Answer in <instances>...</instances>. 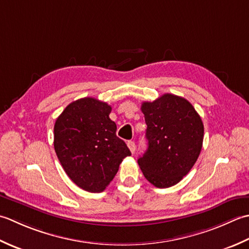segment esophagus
I'll use <instances>...</instances> for the list:
<instances>
[{
	"mask_svg": "<svg viewBox=\"0 0 249 249\" xmlns=\"http://www.w3.org/2000/svg\"><path fill=\"white\" fill-rule=\"evenodd\" d=\"M126 145H128L131 153L134 154V151H135V143H134V142L133 141H129L128 143H126Z\"/></svg>",
	"mask_w": 249,
	"mask_h": 249,
	"instance_id": "1",
	"label": "esophagus"
}]
</instances>
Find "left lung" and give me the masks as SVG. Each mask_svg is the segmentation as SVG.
<instances>
[{"label": "left lung", "mask_w": 249, "mask_h": 249, "mask_svg": "<svg viewBox=\"0 0 249 249\" xmlns=\"http://www.w3.org/2000/svg\"><path fill=\"white\" fill-rule=\"evenodd\" d=\"M148 148L138 163L157 188H169L189 173L202 149L204 126L189 101L165 93L142 103Z\"/></svg>", "instance_id": "1"}]
</instances>
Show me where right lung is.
I'll return each mask as SVG.
<instances>
[{
    "label": "right lung",
    "instance_id": "1",
    "mask_svg": "<svg viewBox=\"0 0 249 249\" xmlns=\"http://www.w3.org/2000/svg\"><path fill=\"white\" fill-rule=\"evenodd\" d=\"M111 107L94 98L69 104L55 120L53 147L65 173L89 192H101L117 174L119 164L131 156L116 135Z\"/></svg>",
    "mask_w": 249,
    "mask_h": 249
}]
</instances>
